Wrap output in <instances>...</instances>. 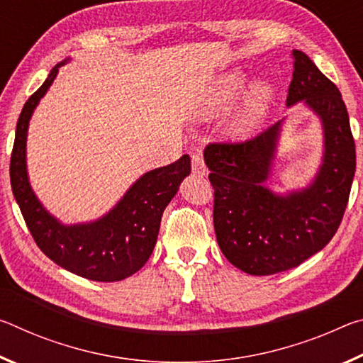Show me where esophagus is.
<instances>
[{
	"mask_svg": "<svg viewBox=\"0 0 363 363\" xmlns=\"http://www.w3.org/2000/svg\"><path fill=\"white\" fill-rule=\"evenodd\" d=\"M192 173L199 176H205L208 173L201 153H194L192 155Z\"/></svg>",
	"mask_w": 363,
	"mask_h": 363,
	"instance_id": "obj_1",
	"label": "esophagus"
}]
</instances>
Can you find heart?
I'll return each mask as SVG.
<instances>
[{
	"label": "heart",
	"mask_w": 363,
	"mask_h": 363,
	"mask_svg": "<svg viewBox=\"0 0 363 363\" xmlns=\"http://www.w3.org/2000/svg\"><path fill=\"white\" fill-rule=\"evenodd\" d=\"M242 83L243 78L240 72H232L224 75L214 86L210 96L206 97L200 108V115L211 116L223 110L238 94ZM270 99H272V89L267 83L257 82L251 86L247 96H245L240 112L232 121V133L235 136H248V134L255 133L267 113Z\"/></svg>",
	"instance_id": "1"
}]
</instances>
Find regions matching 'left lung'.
I'll return each mask as SVG.
<instances>
[{
    "mask_svg": "<svg viewBox=\"0 0 363 363\" xmlns=\"http://www.w3.org/2000/svg\"><path fill=\"white\" fill-rule=\"evenodd\" d=\"M291 56L286 106L304 101L323 128V162L311 186L286 195L264 186L284 120L243 143L208 144L203 153L219 248L251 275L284 272L320 251L341 224L355 173V143L340 89L304 52L294 49Z\"/></svg>",
    "mask_w": 363,
    "mask_h": 363,
    "instance_id": "1",
    "label": "left lung"
}]
</instances>
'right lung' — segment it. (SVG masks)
<instances>
[{
	"instance_id": "right-lung-1",
	"label": "right lung",
	"mask_w": 363,
	"mask_h": 363,
	"mask_svg": "<svg viewBox=\"0 0 363 363\" xmlns=\"http://www.w3.org/2000/svg\"><path fill=\"white\" fill-rule=\"evenodd\" d=\"M57 64L38 91L28 97L17 120L11 153V187L35 243L49 259L79 277L118 281L144 266L155 248L164 208L190 174L182 155L168 167L152 169L133 184L112 211L88 224L64 225L51 216L30 187L26 163L27 130L35 107L56 78Z\"/></svg>"
}]
</instances>
